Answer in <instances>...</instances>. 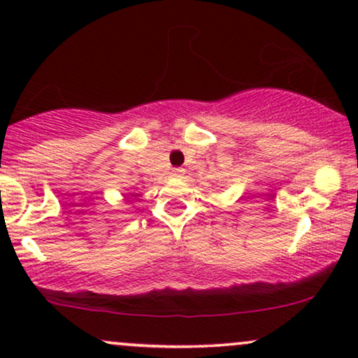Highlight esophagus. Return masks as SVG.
I'll use <instances>...</instances> for the list:
<instances>
[{
	"label": "esophagus",
	"instance_id": "1",
	"mask_svg": "<svg viewBox=\"0 0 358 358\" xmlns=\"http://www.w3.org/2000/svg\"><path fill=\"white\" fill-rule=\"evenodd\" d=\"M183 175H185L183 168H173V170H171V176H175V178H182Z\"/></svg>",
	"mask_w": 358,
	"mask_h": 358
}]
</instances>
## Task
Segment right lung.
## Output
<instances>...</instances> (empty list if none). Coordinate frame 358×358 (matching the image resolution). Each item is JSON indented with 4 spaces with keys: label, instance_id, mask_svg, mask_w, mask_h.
Returning a JSON list of instances; mask_svg holds the SVG:
<instances>
[{
    "label": "right lung",
    "instance_id": "obj_1",
    "mask_svg": "<svg viewBox=\"0 0 358 358\" xmlns=\"http://www.w3.org/2000/svg\"><path fill=\"white\" fill-rule=\"evenodd\" d=\"M133 196H134V195H133Z\"/></svg>",
    "mask_w": 358,
    "mask_h": 358
}]
</instances>
